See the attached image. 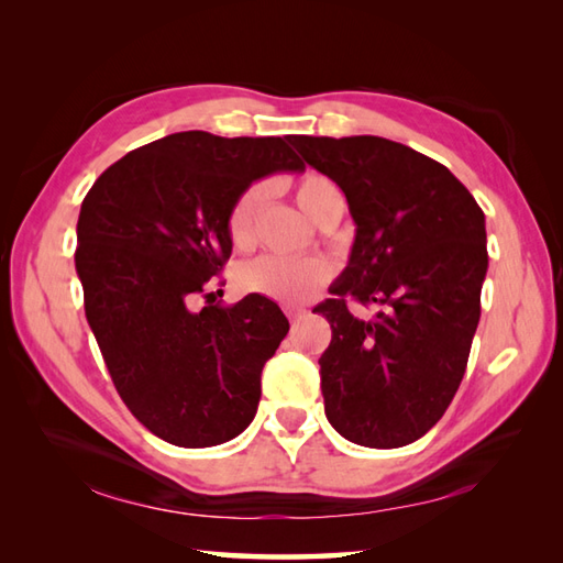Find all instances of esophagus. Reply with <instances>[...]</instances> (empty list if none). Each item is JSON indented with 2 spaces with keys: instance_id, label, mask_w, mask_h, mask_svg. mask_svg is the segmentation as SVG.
<instances>
[{
  "instance_id": "obj_1",
  "label": "esophagus",
  "mask_w": 563,
  "mask_h": 563,
  "mask_svg": "<svg viewBox=\"0 0 563 563\" xmlns=\"http://www.w3.org/2000/svg\"><path fill=\"white\" fill-rule=\"evenodd\" d=\"M283 312L288 314L290 321H300L307 314V309L305 307H297V305H283Z\"/></svg>"
}]
</instances>
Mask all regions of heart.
Returning <instances> with one entry per match:
<instances>
[{"label":"heart","instance_id":"heart-1","mask_svg":"<svg viewBox=\"0 0 563 563\" xmlns=\"http://www.w3.org/2000/svg\"><path fill=\"white\" fill-rule=\"evenodd\" d=\"M266 190L261 184H251L236 196L227 212V234L236 249H249L256 239V224ZM295 200L309 220L321 224L331 218H341L345 210L343 190L329 176L305 174L295 184ZM329 263L324 258H280L258 256L239 271V285L246 292H256L278 302H305L329 280Z\"/></svg>","mask_w":563,"mask_h":563}]
</instances>
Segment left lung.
I'll use <instances>...</instances> for the list:
<instances>
[{
    "label": "left lung",
    "instance_id": "left-lung-1",
    "mask_svg": "<svg viewBox=\"0 0 563 563\" xmlns=\"http://www.w3.org/2000/svg\"><path fill=\"white\" fill-rule=\"evenodd\" d=\"M302 159L345 194L355 244L331 300L319 357L329 423L355 445L389 450L426 435L460 389L482 317L484 212L448 166L375 135H292ZM379 303L375 320L347 300Z\"/></svg>",
    "mask_w": 563,
    "mask_h": 563
}]
</instances>
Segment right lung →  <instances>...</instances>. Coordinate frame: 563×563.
<instances>
[{
    "label": "right lung",
    "instance_id": "add662e5",
    "mask_svg": "<svg viewBox=\"0 0 563 563\" xmlns=\"http://www.w3.org/2000/svg\"><path fill=\"white\" fill-rule=\"evenodd\" d=\"M288 142L166 135L111 164L81 202L84 312L130 413L172 445L210 448L242 433L258 409L263 365L290 329L268 297L222 307L210 292L232 254L236 196L273 172L305 169Z\"/></svg>",
    "mask_w": 563,
    "mask_h": 563
}]
</instances>
